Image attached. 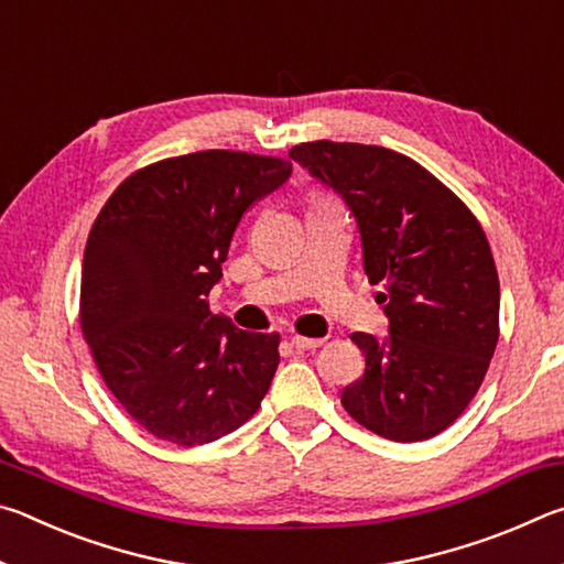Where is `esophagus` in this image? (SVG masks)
Masks as SVG:
<instances>
[{
    "label": "esophagus",
    "instance_id": "obj_1",
    "mask_svg": "<svg viewBox=\"0 0 564 564\" xmlns=\"http://www.w3.org/2000/svg\"><path fill=\"white\" fill-rule=\"evenodd\" d=\"M291 343H293V348L295 350H316V348H321L323 343V338H305V336H293L291 338Z\"/></svg>",
    "mask_w": 564,
    "mask_h": 564
}]
</instances>
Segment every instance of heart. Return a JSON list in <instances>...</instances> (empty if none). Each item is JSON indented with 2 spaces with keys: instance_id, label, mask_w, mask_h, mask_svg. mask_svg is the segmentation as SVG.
I'll return each mask as SVG.
<instances>
[{
  "instance_id": "heart-1",
  "label": "heart",
  "mask_w": 564,
  "mask_h": 564,
  "mask_svg": "<svg viewBox=\"0 0 564 564\" xmlns=\"http://www.w3.org/2000/svg\"><path fill=\"white\" fill-rule=\"evenodd\" d=\"M316 198H318V196H316Z\"/></svg>"
}]
</instances>
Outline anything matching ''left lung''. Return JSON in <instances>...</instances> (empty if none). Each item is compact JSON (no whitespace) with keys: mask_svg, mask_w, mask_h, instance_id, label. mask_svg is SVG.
<instances>
[{"mask_svg":"<svg viewBox=\"0 0 564 564\" xmlns=\"http://www.w3.org/2000/svg\"><path fill=\"white\" fill-rule=\"evenodd\" d=\"M291 159L356 216L362 269L388 333H352L366 373L340 393L346 413L395 443L443 433L470 405L500 338V281L482 226L443 181L405 154L308 141Z\"/></svg>","mask_w":564,"mask_h":564,"instance_id":"obj_1","label":"left lung"}]
</instances>
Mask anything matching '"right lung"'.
I'll list each match as a JSON object with an SVG mask.
<instances>
[{
  "label": "right lung",
  "instance_id": "right-lung-1",
  "mask_svg": "<svg viewBox=\"0 0 564 564\" xmlns=\"http://www.w3.org/2000/svg\"><path fill=\"white\" fill-rule=\"evenodd\" d=\"M291 161L208 149L156 161L117 186L82 265L79 323L104 383L159 441L214 443L261 408L279 333L214 316L206 295L243 214Z\"/></svg>",
  "mask_w": 564,
  "mask_h": 564
}]
</instances>
